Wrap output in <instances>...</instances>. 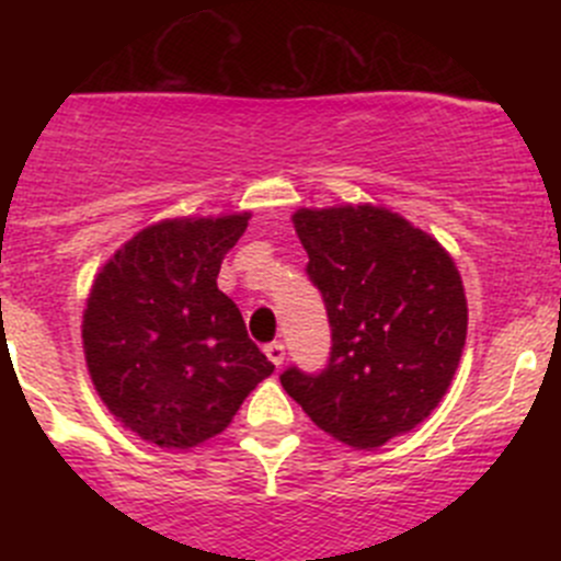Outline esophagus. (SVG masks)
I'll list each match as a JSON object with an SVG mask.
<instances>
[{"instance_id": "esophagus-1", "label": "esophagus", "mask_w": 561, "mask_h": 561, "mask_svg": "<svg viewBox=\"0 0 561 561\" xmlns=\"http://www.w3.org/2000/svg\"><path fill=\"white\" fill-rule=\"evenodd\" d=\"M265 355H268L271 364L282 366V364H285V344H282V342H268V344H265Z\"/></svg>"}]
</instances>
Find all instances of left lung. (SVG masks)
<instances>
[{"instance_id": "8db88e82", "label": "left lung", "mask_w": 561, "mask_h": 561, "mask_svg": "<svg viewBox=\"0 0 561 561\" xmlns=\"http://www.w3.org/2000/svg\"><path fill=\"white\" fill-rule=\"evenodd\" d=\"M293 222L331 353L314 375L287 366L282 388L322 432L377 448L415 428L454 380L467 339L461 276L432 236L386 208H301Z\"/></svg>"}]
</instances>
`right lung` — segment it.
<instances>
[{
    "mask_svg": "<svg viewBox=\"0 0 561 561\" xmlns=\"http://www.w3.org/2000/svg\"><path fill=\"white\" fill-rule=\"evenodd\" d=\"M249 214L171 219L127 241L94 279L83 350L100 399L138 437L192 448L225 432L274 364L217 287Z\"/></svg>",
    "mask_w": 561,
    "mask_h": 561,
    "instance_id": "add662e5",
    "label": "right lung"
}]
</instances>
